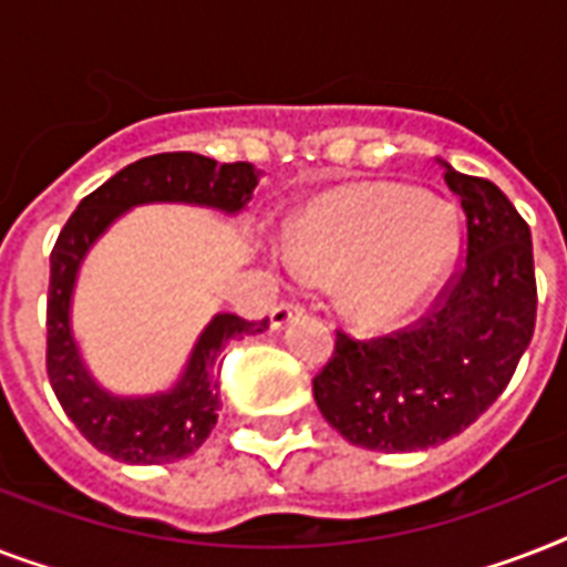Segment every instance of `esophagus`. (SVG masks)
Segmentation results:
<instances>
[{"mask_svg": "<svg viewBox=\"0 0 567 567\" xmlns=\"http://www.w3.org/2000/svg\"><path fill=\"white\" fill-rule=\"evenodd\" d=\"M297 315H302L300 302H279V306H274V311H270V327L282 329L285 323L291 318H297Z\"/></svg>", "mask_w": 567, "mask_h": 567, "instance_id": "esophagus-1", "label": "esophagus"}]
</instances>
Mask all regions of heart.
Instances as JSON below:
<instances>
[{"label": "heart", "instance_id": "obj_1", "mask_svg": "<svg viewBox=\"0 0 567 567\" xmlns=\"http://www.w3.org/2000/svg\"><path fill=\"white\" fill-rule=\"evenodd\" d=\"M293 252L320 274H350L353 309L385 323L441 282L458 252V229L423 190L362 185L311 208L293 226Z\"/></svg>", "mask_w": 567, "mask_h": 567}]
</instances>
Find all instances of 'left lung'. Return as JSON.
I'll use <instances>...</instances> for the list:
<instances>
[{"mask_svg": "<svg viewBox=\"0 0 567 567\" xmlns=\"http://www.w3.org/2000/svg\"><path fill=\"white\" fill-rule=\"evenodd\" d=\"M441 167L465 212L467 256L405 329H338L332 359L311 379L320 414L355 447L412 453L467 430L509 385L536 329L527 220L494 182Z\"/></svg>", "mask_w": 567, "mask_h": 567, "instance_id": "1", "label": "left lung"}]
</instances>
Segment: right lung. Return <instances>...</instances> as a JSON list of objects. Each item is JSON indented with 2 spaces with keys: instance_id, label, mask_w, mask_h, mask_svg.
<instances>
[{
  "instance_id": "1",
  "label": "right lung",
  "mask_w": 567,
  "mask_h": 567,
  "mask_svg": "<svg viewBox=\"0 0 567 567\" xmlns=\"http://www.w3.org/2000/svg\"><path fill=\"white\" fill-rule=\"evenodd\" d=\"M252 164H217L196 153H162L128 164L79 203L49 256L47 373L75 430L105 456L126 465H167L199 450L220 409V353L231 338L265 332V320L217 315L196 341L188 368L171 391L114 396L93 382L70 332V300L79 265L93 240L132 205L190 203L238 214L252 199Z\"/></svg>"
}]
</instances>
